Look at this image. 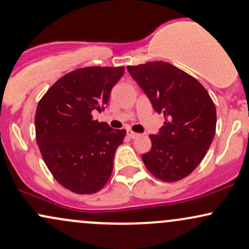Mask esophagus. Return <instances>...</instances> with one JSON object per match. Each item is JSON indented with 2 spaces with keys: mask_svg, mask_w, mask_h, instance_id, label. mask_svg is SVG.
<instances>
[{
  "mask_svg": "<svg viewBox=\"0 0 249 249\" xmlns=\"http://www.w3.org/2000/svg\"><path fill=\"white\" fill-rule=\"evenodd\" d=\"M127 135L130 137V139H136L137 136L140 135V134H137V133H134V131H131V130H128L127 131Z\"/></svg>",
  "mask_w": 249,
  "mask_h": 249,
  "instance_id": "esophagus-1",
  "label": "esophagus"
}]
</instances>
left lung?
<instances>
[{
  "label": "left lung",
  "instance_id": "left-lung-1",
  "mask_svg": "<svg viewBox=\"0 0 249 249\" xmlns=\"http://www.w3.org/2000/svg\"><path fill=\"white\" fill-rule=\"evenodd\" d=\"M164 125L149 135L151 149L143 163L163 182H177L199 165L213 141L217 124L214 102L197 79L165 61L127 66Z\"/></svg>",
  "mask_w": 249,
  "mask_h": 249
}]
</instances>
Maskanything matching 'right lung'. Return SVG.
Segmentation results:
<instances>
[{
  "mask_svg": "<svg viewBox=\"0 0 249 249\" xmlns=\"http://www.w3.org/2000/svg\"><path fill=\"white\" fill-rule=\"evenodd\" d=\"M124 67L78 69L58 79L37 105L36 140L46 166L60 185L78 195L95 194L113 171L124 129L93 119L109 100Z\"/></svg>",
  "mask_w": 249,
  "mask_h": 249,
  "instance_id": "add662e5",
  "label": "right lung"
}]
</instances>
